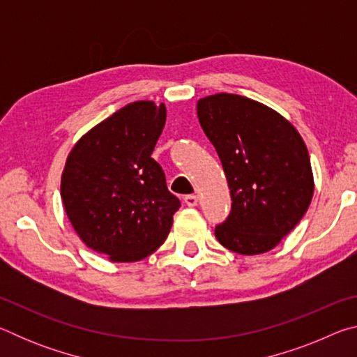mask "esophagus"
<instances>
[{
  "mask_svg": "<svg viewBox=\"0 0 357 357\" xmlns=\"http://www.w3.org/2000/svg\"><path fill=\"white\" fill-rule=\"evenodd\" d=\"M184 203L187 204V206H190V208L197 206L198 197H197V195H185V197H184Z\"/></svg>",
  "mask_w": 357,
  "mask_h": 357,
  "instance_id": "1",
  "label": "esophagus"
}]
</instances>
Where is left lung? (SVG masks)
I'll use <instances>...</instances> for the list:
<instances>
[{
    "label": "left lung",
    "instance_id": "1",
    "mask_svg": "<svg viewBox=\"0 0 357 357\" xmlns=\"http://www.w3.org/2000/svg\"><path fill=\"white\" fill-rule=\"evenodd\" d=\"M204 134L220 157L231 213L215 238L241 255L269 252L304 217L313 197L309 151L282 114L257 100L219 93L198 100Z\"/></svg>",
    "mask_w": 357,
    "mask_h": 357
}]
</instances>
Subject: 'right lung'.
Returning a JSON list of instances; mask_svg holds the SVG:
<instances>
[{"label":"right lung","instance_id":"add662e5","mask_svg":"<svg viewBox=\"0 0 357 357\" xmlns=\"http://www.w3.org/2000/svg\"><path fill=\"white\" fill-rule=\"evenodd\" d=\"M165 119L164 104L132 102L86 132L66 160V214L83 243L112 261H138L159 249L181 206L151 157Z\"/></svg>","mask_w":357,"mask_h":357}]
</instances>
